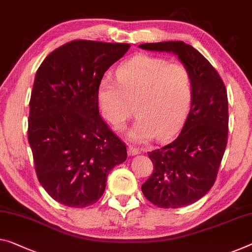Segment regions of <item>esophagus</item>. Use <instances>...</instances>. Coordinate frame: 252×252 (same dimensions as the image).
Returning a JSON list of instances; mask_svg holds the SVG:
<instances>
[{
  "label": "esophagus",
  "instance_id": "obj_1",
  "mask_svg": "<svg viewBox=\"0 0 252 252\" xmlns=\"http://www.w3.org/2000/svg\"><path fill=\"white\" fill-rule=\"evenodd\" d=\"M128 154L130 157L137 156V154H141V150H139L138 148H135V146L129 145L128 146Z\"/></svg>",
  "mask_w": 252,
  "mask_h": 252
}]
</instances>
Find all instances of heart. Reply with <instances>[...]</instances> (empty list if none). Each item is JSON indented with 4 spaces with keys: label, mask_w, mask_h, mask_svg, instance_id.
Listing matches in <instances>:
<instances>
[{
    "label": "heart",
    "mask_w": 252,
    "mask_h": 252,
    "mask_svg": "<svg viewBox=\"0 0 252 252\" xmlns=\"http://www.w3.org/2000/svg\"><path fill=\"white\" fill-rule=\"evenodd\" d=\"M117 82L102 77L96 101L103 118L121 129L135 111L138 117L128 137L134 142L158 141L172 136L187 114L192 94V77L181 63H169L145 54L134 56L116 71Z\"/></svg>",
    "instance_id": "b5f03b06"
}]
</instances>
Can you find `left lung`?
Masks as SVG:
<instances>
[{"label":"left lung","mask_w":252,"mask_h":252,"mask_svg":"<svg viewBox=\"0 0 252 252\" xmlns=\"http://www.w3.org/2000/svg\"><path fill=\"white\" fill-rule=\"evenodd\" d=\"M139 48L175 54L191 73V104L183 129L172 143L148 153L154 170L142 185L144 196L158 207L188 206L213 187L225 152L226 89L210 62L184 41L151 42Z\"/></svg>","instance_id":"8db88e82"}]
</instances>
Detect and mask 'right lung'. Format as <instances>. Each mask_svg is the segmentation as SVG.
<instances>
[{"label":"right lung","mask_w":252,"mask_h":252,"mask_svg":"<svg viewBox=\"0 0 252 252\" xmlns=\"http://www.w3.org/2000/svg\"><path fill=\"white\" fill-rule=\"evenodd\" d=\"M129 44L73 40L46 57L34 76L28 141L40 185L68 207L96 203L126 145L99 115L96 88Z\"/></svg>","instance_id":"right-lung-1"}]
</instances>
